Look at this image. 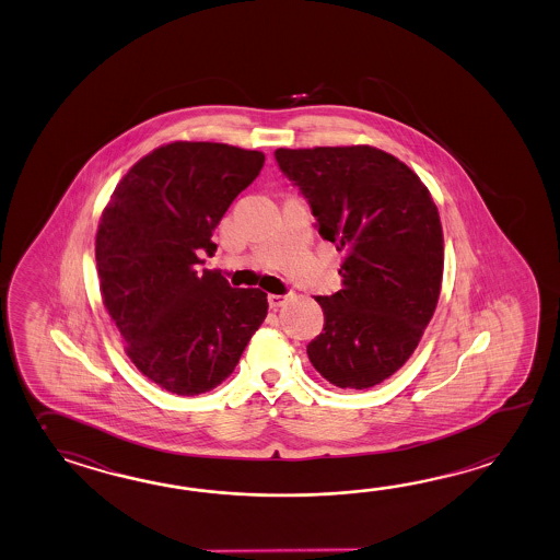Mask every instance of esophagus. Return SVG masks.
I'll list each match as a JSON object with an SVG mask.
<instances>
[{"label": "esophagus", "mask_w": 560, "mask_h": 560, "mask_svg": "<svg viewBox=\"0 0 560 560\" xmlns=\"http://www.w3.org/2000/svg\"><path fill=\"white\" fill-rule=\"evenodd\" d=\"M267 299H269V305H271L273 310L281 307V305H285L287 303V295H275V293H271Z\"/></svg>", "instance_id": "esophagus-1"}]
</instances>
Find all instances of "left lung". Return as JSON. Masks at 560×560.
I'll use <instances>...</instances> for the list:
<instances>
[{"label":"left lung","mask_w":560,"mask_h":560,"mask_svg":"<svg viewBox=\"0 0 560 560\" xmlns=\"http://www.w3.org/2000/svg\"><path fill=\"white\" fill-rule=\"evenodd\" d=\"M275 159L343 250L341 289L315 298L324 331L307 346L313 368L343 389L377 386L410 360L434 315L444 235L420 176L368 144L277 149Z\"/></svg>","instance_id":"obj_1"}]
</instances>
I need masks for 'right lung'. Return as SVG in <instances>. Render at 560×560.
Returning <instances> with one entry per match:
<instances>
[{"label":"right lung","mask_w":560,"mask_h":560,"mask_svg":"<svg viewBox=\"0 0 560 560\" xmlns=\"http://www.w3.org/2000/svg\"><path fill=\"white\" fill-rule=\"evenodd\" d=\"M265 154L221 142L178 140L122 176L102 212L96 265L104 307L126 355L150 382L199 396L233 373L267 317V293L233 289L202 269L212 231Z\"/></svg>","instance_id":"add662e5"}]
</instances>
